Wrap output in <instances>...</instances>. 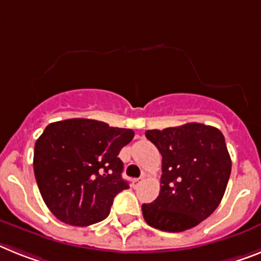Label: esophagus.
Returning <instances> with one entry per match:
<instances>
[{
    "instance_id": "34e87169",
    "label": "esophagus",
    "mask_w": 261,
    "mask_h": 261,
    "mask_svg": "<svg viewBox=\"0 0 261 261\" xmlns=\"http://www.w3.org/2000/svg\"><path fill=\"white\" fill-rule=\"evenodd\" d=\"M142 181H143V178H142V176L141 178H135L134 180H133V185H134V187H138V186L141 185Z\"/></svg>"
}]
</instances>
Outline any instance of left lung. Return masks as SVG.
<instances>
[{
    "label": "left lung",
    "mask_w": 261,
    "mask_h": 261,
    "mask_svg": "<svg viewBox=\"0 0 261 261\" xmlns=\"http://www.w3.org/2000/svg\"><path fill=\"white\" fill-rule=\"evenodd\" d=\"M146 138L162 154L161 192L142 205L148 225L181 232L198 225L218 208L231 175L224 137L216 127L186 123L147 130Z\"/></svg>",
    "instance_id": "left-lung-1"
}]
</instances>
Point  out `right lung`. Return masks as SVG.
<instances>
[{
	"mask_svg": "<svg viewBox=\"0 0 261 261\" xmlns=\"http://www.w3.org/2000/svg\"><path fill=\"white\" fill-rule=\"evenodd\" d=\"M134 131L94 119L54 122L34 146V175L51 214L70 225L94 224L110 214L114 198L128 188L118 155Z\"/></svg>",
	"mask_w": 261,
	"mask_h": 261,
	"instance_id": "obj_1",
	"label": "right lung"
}]
</instances>
